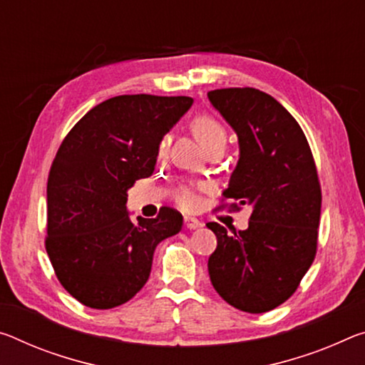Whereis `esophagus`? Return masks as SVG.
<instances>
[{"instance_id":"34e87169","label":"esophagus","mask_w":365,"mask_h":365,"mask_svg":"<svg viewBox=\"0 0 365 365\" xmlns=\"http://www.w3.org/2000/svg\"><path fill=\"white\" fill-rule=\"evenodd\" d=\"M183 224H185V227L187 229H198V227H201V225H203V222L201 221H198V219L196 217H190V216H185L183 217Z\"/></svg>"}]
</instances>
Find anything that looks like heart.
<instances>
[{"mask_svg": "<svg viewBox=\"0 0 365 365\" xmlns=\"http://www.w3.org/2000/svg\"><path fill=\"white\" fill-rule=\"evenodd\" d=\"M192 131L203 149L216 146V144H225V141H227V133H225L224 126L216 118L206 113L196 115L192 120ZM167 148H169V138L165 136L159 141V158H164L167 154ZM177 201L182 207H192L195 203V196L188 188H182L177 195Z\"/></svg>", "mask_w": 365, "mask_h": 365, "instance_id": "b5f03b06", "label": "heart"}]
</instances>
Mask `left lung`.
Returning <instances> with one entry per match:
<instances>
[{"label": "left lung", "mask_w": 365, "mask_h": 365, "mask_svg": "<svg viewBox=\"0 0 365 365\" xmlns=\"http://www.w3.org/2000/svg\"><path fill=\"white\" fill-rule=\"evenodd\" d=\"M207 99L239 138L224 198L253 207L245 230L206 224L217 239L207 271L225 302L263 314L286 302L314 263L322 210L315 160L296 118L266 92L227 88Z\"/></svg>", "instance_id": "left-lung-1"}]
</instances>
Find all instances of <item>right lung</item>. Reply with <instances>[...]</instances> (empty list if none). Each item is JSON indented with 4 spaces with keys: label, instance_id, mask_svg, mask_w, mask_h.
Here are the masks:
<instances>
[{
    "label": "right lung",
    "instance_id": "obj_1",
    "mask_svg": "<svg viewBox=\"0 0 365 365\" xmlns=\"http://www.w3.org/2000/svg\"><path fill=\"white\" fill-rule=\"evenodd\" d=\"M192 97L117 96L91 108L63 140L47 183V248L61 286L91 309L128 302L146 284L155 247L182 214L131 221L128 190L154 172L159 141Z\"/></svg>",
    "mask_w": 365,
    "mask_h": 365
}]
</instances>
